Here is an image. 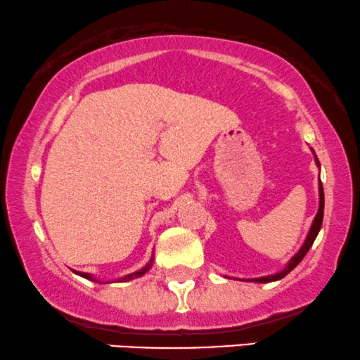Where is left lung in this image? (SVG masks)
<instances>
[{"label":"left lung","mask_w":360,"mask_h":360,"mask_svg":"<svg viewBox=\"0 0 360 360\" xmlns=\"http://www.w3.org/2000/svg\"><path fill=\"white\" fill-rule=\"evenodd\" d=\"M314 153V150H311ZM315 155V154H314ZM315 164H317V167H320V162L317 159V155H315ZM322 221H323V188H322V183H319V211L317 214H315L314 221H311V226L309 229V235H307L304 245L300 246V250L297 251L295 255H293L292 258L288 259V263L285 265V268H281L280 271H276L274 275H266V276H259V278H246V280H241V281H255V283H270V281H276V280H281L283 276H287L290 271L295 268L298 263L304 259V257L307 253H309V250L311 248V245H314L315 238H317L320 228H322Z\"/></svg>","instance_id":"left-lung-1"}]
</instances>
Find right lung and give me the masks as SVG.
<instances>
[{"label": "right lung", "instance_id": "1", "mask_svg": "<svg viewBox=\"0 0 360 360\" xmlns=\"http://www.w3.org/2000/svg\"><path fill=\"white\" fill-rule=\"evenodd\" d=\"M153 263H154V253H153V258L149 259V262L146 263V266H142L141 270H137V271H134V274H129V275H125V276H122V278H117L115 281H131V280H134V278H139V276H142V275H146L147 271L150 270V268H153ZM73 274H77L79 276H82V278H86V280H92V281H95V283H112V281L114 280H98V278H95L94 275H90V274H84V271H73Z\"/></svg>", "mask_w": 360, "mask_h": 360}]
</instances>
